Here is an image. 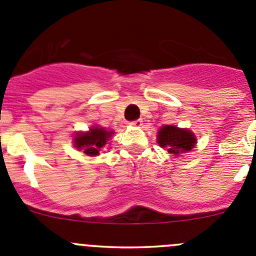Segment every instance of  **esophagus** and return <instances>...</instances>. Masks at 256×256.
Returning <instances> with one entry per match:
<instances>
[{
  "label": "esophagus",
  "mask_w": 256,
  "mask_h": 256,
  "mask_svg": "<svg viewBox=\"0 0 256 256\" xmlns=\"http://www.w3.org/2000/svg\"><path fill=\"white\" fill-rule=\"evenodd\" d=\"M130 125H131V126H136V128H140V126L142 125V120H140V118H138V120L131 121Z\"/></svg>",
  "instance_id": "obj_1"
}]
</instances>
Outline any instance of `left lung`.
Masks as SVG:
<instances>
[{
  "label": "left lung",
  "instance_id": "obj_1",
  "mask_svg": "<svg viewBox=\"0 0 256 256\" xmlns=\"http://www.w3.org/2000/svg\"><path fill=\"white\" fill-rule=\"evenodd\" d=\"M195 136L188 130L178 128L176 126L166 125L160 128L158 135V142L161 148H166L170 154L188 152L195 145Z\"/></svg>",
  "mask_w": 256,
  "mask_h": 256
}]
</instances>
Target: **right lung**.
Returning <instances> with one entry per match:
<instances>
[{"label": "right lung", "mask_w": 256, "mask_h": 256, "mask_svg": "<svg viewBox=\"0 0 256 256\" xmlns=\"http://www.w3.org/2000/svg\"><path fill=\"white\" fill-rule=\"evenodd\" d=\"M112 131H106L102 128H92L86 134H78L75 138L76 148L84 150L88 155H98L101 148L106 145Z\"/></svg>", "instance_id": "obj_1"}]
</instances>
